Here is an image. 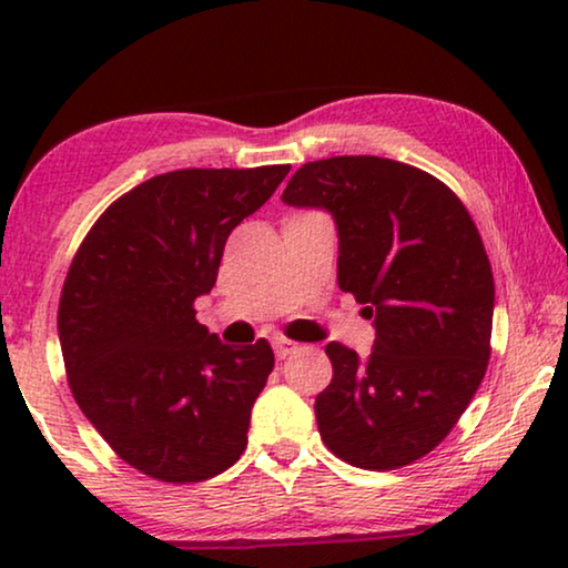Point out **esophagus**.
Returning a JSON list of instances; mask_svg holds the SVG:
<instances>
[{"label":"esophagus","mask_w":568,"mask_h":568,"mask_svg":"<svg viewBox=\"0 0 568 568\" xmlns=\"http://www.w3.org/2000/svg\"><path fill=\"white\" fill-rule=\"evenodd\" d=\"M274 352H276L278 359H286V356L297 352V344H294V341H286V338H276L274 341Z\"/></svg>","instance_id":"1"}]
</instances>
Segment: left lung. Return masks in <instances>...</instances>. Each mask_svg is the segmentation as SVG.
I'll use <instances>...</instances> for the list:
<instances>
[{
	"instance_id": "1",
	"label": "left lung",
	"mask_w": 568,
	"mask_h": 568,
	"mask_svg": "<svg viewBox=\"0 0 568 568\" xmlns=\"http://www.w3.org/2000/svg\"><path fill=\"white\" fill-rule=\"evenodd\" d=\"M282 201L328 209L338 286L375 317L369 359L338 341L325 346L333 379L315 398L325 447L364 470L429 455L491 356L494 274L476 222L434 175L372 154L307 162Z\"/></svg>"
}]
</instances>
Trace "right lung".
<instances>
[{"mask_svg": "<svg viewBox=\"0 0 568 568\" xmlns=\"http://www.w3.org/2000/svg\"><path fill=\"white\" fill-rule=\"evenodd\" d=\"M290 165L189 168L115 199L77 247L59 300L67 379L115 455L165 484L235 465L274 369L268 341L224 346L196 321L230 232Z\"/></svg>", "mask_w": 568, "mask_h": 568, "instance_id": "obj_1", "label": "right lung"}]
</instances>
